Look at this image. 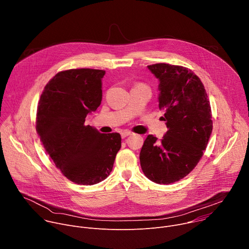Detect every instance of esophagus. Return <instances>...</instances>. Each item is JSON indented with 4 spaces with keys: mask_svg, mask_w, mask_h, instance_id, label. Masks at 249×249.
<instances>
[{
    "mask_svg": "<svg viewBox=\"0 0 249 249\" xmlns=\"http://www.w3.org/2000/svg\"><path fill=\"white\" fill-rule=\"evenodd\" d=\"M129 135H132V132H130V131H123V132H121V137L122 138H126Z\"/></svg>",
    "mask_w": 249,
    "mask_h": 249,
    "instance_id": "esophagus-1",
    "label": "esophagus"
}]
</instances>
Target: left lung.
Returning a JSON list of instances; mask_svg holds the SVG:
<instances>
[{
    "instance_id": "1",
    "label": "left lung",
    "mask_w": 249,
    "mask_h": 249,
    "mask_svg": "<svg viewBox=\"0 0 249 249\" xmlns=\"http://www.w3.org/2000/svg\"><path fill=\"white\" fill-rule=\"evenodd\" d=\"M160 81L159 107L165 110L167 132L160 141L149 135L140 153L141 167L150 180L169 184L197 165L212 130L210 101L201 80L191 70L159 63L148 66Z\"/></svg>"
}]
</instances>
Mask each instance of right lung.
<instances>
[{
  "label": "right lung",
  "instance_id": "right-lung-1",
  "mask_svg": "<svg viewBox=\"0 0 249 249\" xmlns=\"http://www.w3.org/2000/svg\"><path fill=\"white\" fill-rule=\"evenodd\" d=\"M103 70L72 69L58 73L45 86L36 115V131L57 168L81 185L107 177L121 148L119 133L101 134L85 125L102 99Z\"/></svg>",
  "mask_w": 249,
  "mask_h": 249
}]
</instances>
